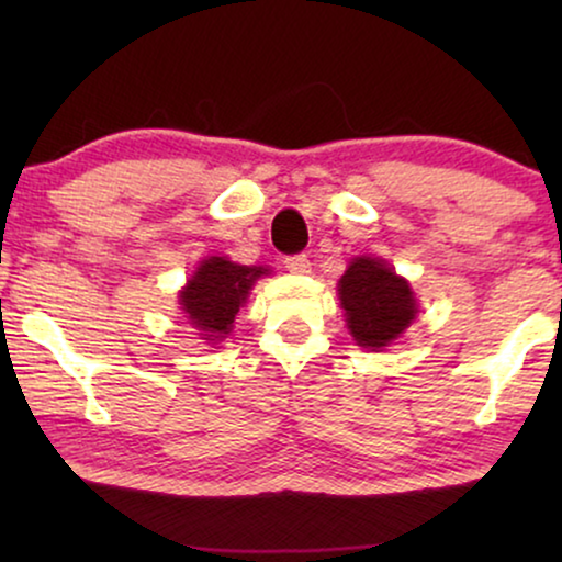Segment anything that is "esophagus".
<instances>
[{"label":"esophagus","mask_w":562,"mask_h":562,"mask_svg":"<svg viewBox=\"0 0 562 562\" xmlns=\"http://www.w3.org/2000/svg\"><path fill=\"white\" fill-rule=\"evenodd\" d=\"M283 266H286L289 273H296V276L310 273V268H312L310 258H306V256H291V258L283 260Z\"/></svg>","instance_id":"esophagus-1"}]
</instances>
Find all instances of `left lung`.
<instances>
[{"instance_id":"obj_1","label":"left lung","mask_w":562,"mask_h":562,"mask_svg":"<svg viewBox=\"0 0 562 562\" xmlns=\"http://www.w3.org/2000/svg\"><path fill=\"white\" fill-rule=\"evenodd\" d=\"M345 325L358 348L381 352L412 327L419 302L412 283L383 258L356 256L337 281Z\"/></svg>"}]
</instances>
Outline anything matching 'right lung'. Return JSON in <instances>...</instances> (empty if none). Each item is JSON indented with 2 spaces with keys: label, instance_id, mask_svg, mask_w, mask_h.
Segmentation results:
<instances>
[{
  "label": "right lung",
  "instance_id": "1",
  "mask_svg": "<svg viewBox=\"0 0 562 562\" xmlns=\"http://www.w3.org/2000/svg\"><path fill=\"white\" fill-rule=\"evenodd\" d=\"M271 273L266 266H240L227 256H210L199 260L179 291V310L199 340L217 345L233 333L235 314L248 302L258 279Z\"/></svg>",
  "mask_w": 562,
  "mask_h": 562
}]
</instances>
